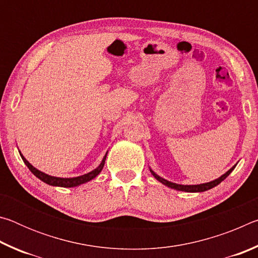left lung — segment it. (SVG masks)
<instances>
[{
    "mask_svg": "<svg viewBox=\"0 0 258 258\" xmlns=\"http://www.w3.org/2000/svg\"><path fill=\"white\" fill-rule=\"evenodd\" d=\"M235 166H237V165L232 166V167H231L228 172L224 173L223 175H221L218 178H216V180L211 181V182H207V183H202V184H191V185L177 184V183H173L171 181L165 180V178L160 177L159 175H157V174L154 171H152L151 168H150V172H151L152 175L155 176V178H156L157 181H159L160 183H163V184L166 185V186L171 187V189L178 190V191H184V192H204V191H207L209 189H212V187H214V186L218 185L222 181H224L225 178L230 175L231 172H232L233 169L235 168Z\"/></svg>",
    "mask_w": 258,
    "mask_h": 258,
    "instance_id": "obj_1",
    "label": "left lung"
}]
</instances>
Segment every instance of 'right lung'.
I'll list each match as a JSON object with an SVG mask.
<instances>
[{"instance_id": "1", "label": "right lung", "mask_w": 258, "mask_h": 258, "mask_svg": "<svg viewBox=\"0 0 258 258\" xmlns=\"http://www.w3.org/2000/svg\"><path fill=\"white\" fill-rule=\"evenodd\" d=\"M19 154L21 156V158H23L24 163L26 164V166L29 168V171L32 172L35 176L37 178H40L41 181H43L46 184L49 185H53V186H61V187H74V186H78L83 184V183H86L91 180H93L95 176H98L100 172L102 171L103 166H104V161H106L107 158V154L108 151L106 152V155H104L103 159L100 165L98 166L97 168H94L93 171H91L89 173L84 174V175H81V176H76V177H56V176H51L49 174H45L41 171H38L37 168H35L34 166L29 163V161L25 158V157L21 155V152L19 151Z\"/></svg>"}]
</instances>
